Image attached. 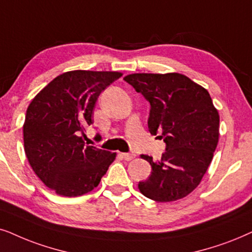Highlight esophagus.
Wrapping results in <instances>:
<instances>
[{"label": "esophagus", "mask_w": 252, "mask_h": 252, "mask_svg": "<svg viewBox=\"0 0 252 252\" xmlns=\"http://www.w3.org/2000/svg\"><path fill=\"white\" fill-rule=\"evenodd\" d=\"M121 157H122V159H124V160L130 161L136 157V154L135 153H121Z\"/></svg>", "instance_id": "1"}]
</instances>
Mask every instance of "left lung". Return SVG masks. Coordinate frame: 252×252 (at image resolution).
<instances>
[{"mask_svg":"<svg viewBox=\"0 0 252 252\" xmlns=\"http://www.w3.org/2000/svg\"><path fill=\"white\" fill-rule=\"evenodd\" d=\"M150 102L149 131L166 143L152 172L138 183L144 196L174 202L198 187L219 140V114L210 93L181 73H132L123 78Z\"/></svg>","mask_w":252,"mask_h":252,"instance_id":"left-lung-1","label":"left lung"}]
</instances>
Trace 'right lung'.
Returning <instances> with one entry per match:
<instances>
[{
  "mask_svg": "<svg viewBox=\"0 0 252 252\" xmlns=\"http://www.w3.org/2000/svg\"><path fill=\"white\" fill-rule=\"evenodd\" d=\"M122 76L116 71L75 70L54 78L26 110L24 150L46 187L77 197L98 187L116 153L86 145L85 126L100 93Z\"/></svg>",
  "mask_w": 252,
  "mask_h": 252,
  "instance_id": "obj_1",
  "label": "right lung"
}]
</instances>
